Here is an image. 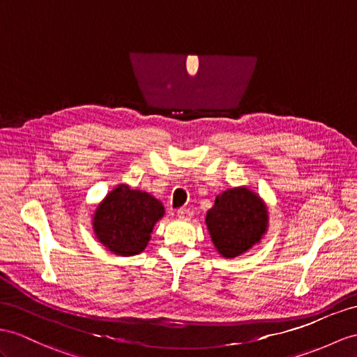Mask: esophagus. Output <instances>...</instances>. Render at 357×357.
Wrapping results in <instances>:
<instances>
[{"label":"esophagus","instance_id":"34e87169","mask_svg":"<svg viewBox=\"0 0 357 357\" xmlns=\"http://www.w3.org/2000/svg\"><path fill=\"white\" fill-rule=\"evenodd\" d=\"M192 215H194V212L190 211V208H178L177 211V216L181 221H189L190 218H192Z\"/></svg>","mask_w":357,"mask_h":357}]
</instances>
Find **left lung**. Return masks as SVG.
<instances>
[{"label":"left lung","instance_id":"obj_1","mask_svg":"<svg viewBox=\"0 0 357 357\" xmlns=\"http://www.w3.org/2000/svg\"><path fill=\"white\" fill-rule=\"evenodd\" d=\"M268 206L247 186L230 188L216 195L206 213V227L221 257L234 259L259 244L268 230Z\"/></svg>","mask_w":357,"mask_h":357}]
</instances>
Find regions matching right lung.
I'll return each instance as SVG.
<instances>
[{
  "label": "right lung",
  "instance_id": "add662e5",
  "mask_svg": "<svg viewBox=\"0 0 357 357\" xmlns=\"http://www.w3.org/2000/svg\"><path fill=\"white\" fill-rule=\"evenodd\" d=\"M165 215L158 198L127 183L113 188L95 207L92 230L116 256H136L149 245L154 225Z\"/></svg>",
  "mask_w": 357,
  "mask_h": 357
}]
</instances>
